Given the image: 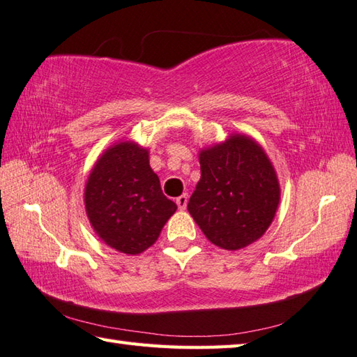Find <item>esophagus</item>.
Returning a JSON list of instances; mask_svg holds the SVG:
<instances>
[{
    "label": "esophagus",
    "instance_id": "obj_1",
    "mask_svg": "<svg viewBox=\"0 0 357 357\" xmlns=\"http://www.w3.org/2000/svg\"><path fill=\"white\" fill-rule=\"evenodd\" d=\"M187 201H188L187 195H181V197H178V198H176V204H178V208H179V211H185V207H187Z\"/></svg>",
    "mask_w": 357,
    "mask_h": 357
}]
</instances>
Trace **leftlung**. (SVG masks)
<instances>
[{
    "mask_svg": "<svg viewBox=\"0 0 357 357\" xmlns=\"http://www.w3.org/2000/svg\"><path fill=\"white\" fill-rule=\"evenodd\" d=\"M201 179L188 212L206 238L238 250L261 238L280 204V183L266 151L246 135L199 151Z\"/></svg>",
    "mask_w": 357,
    "mask_h": 357,
    "instance_id": "obj_1",
    "label": "left lung"
}]
</instances>
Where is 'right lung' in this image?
<instances>
[{
    "mask_svg": "<svg viewBox=\"0 0 357 357\" xmlns=\"http://www.w3.org/2000/svg\"><path fill=\"white\" fill-rule=\"evenodd\" d=\"M149 158V149L135 141L116 142L96 160L85 185V208L94 232L127 255L153 246L178 208L162 193Z\"/></svg>",
    "mask_w": 357,
    "mask_h": 357,
    "instance_id": "right-lung-1",
    "label": "right lung"
}]
</instances>
